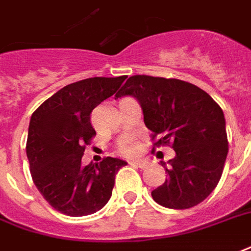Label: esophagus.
Instances as JSON below:
<instances>
[{"instance_id":"1","label":"esophagus","mask_w":251,"mask_h":251,"mask_svg":"<svg viewBox=\"0 0 251 251\" xmlns=\"http://www.w3.org/2000/svg\"><path fill=\"white\" fill-rule=\"evenodd\" d=\"M129 164H131L132 167H136V168H141V169L147 168V165H148V163L144 161V160H136V161H131Z\"/></svg>"}]
</instances>
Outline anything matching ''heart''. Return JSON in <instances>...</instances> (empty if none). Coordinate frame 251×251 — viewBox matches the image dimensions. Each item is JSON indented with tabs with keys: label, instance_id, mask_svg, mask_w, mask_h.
<instances>
[{
	"label": "heart",
	"instance_id": "heart-1",
	"mask_svg": "<svg viewBox=\"0 0 251 251\" xmlns=\"http://www.w3.org/2000/svg\"><path fill=\"white\" fill-rule=\"evenodd\" d=\"M120 151H122V153L123 154L131 156V154H135L137 152V144L135 141H128V143H126V144L122 146Z\"/></svg>",
	"mask_w": 251,
	"mask_h": 251
}]
</instances>
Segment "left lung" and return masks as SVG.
<instances>
[{"label": "left lung", "mask_w": 251, "mask_h": 251, "mask_svg": "<svg viewBox=\"0 0 251 251\" xmlns=\"http://www.w3.org/2000/svg\"><path fill=\"white\" fill-rule=\"evenodd\" d=\"M136 98L153 146H172L175 159L165 167L168 178L152 190L161 206L189 209L202 202L221 178L226 156L225 116L204 90L180 79L133 75L116 98ZM165 165V163H163Z\"/></svg>", "instance_id": "obj_1"}]
</instances>
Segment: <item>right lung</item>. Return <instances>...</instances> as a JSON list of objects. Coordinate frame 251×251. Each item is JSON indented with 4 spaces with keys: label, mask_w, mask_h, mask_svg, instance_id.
Instances as JSON below:
<instances>
[{
    "label": "right lung",
    "mask_w": 251,
    "mask_h": 251,
    "mask_svg": "<svg viewBox=\"0 0 251 251\" xmlns=\"http://www.w3.org/2000/svg\"><path fill=\"white\" fill-rule=\"evenodd\" d=\"M126 78L97 76L67 84L31 115L26 154L33 181L43 199L66 216L100 210L111 199L116 173L127 164L104 157L82 165L84 148L97 135L92 110L112 97Z\"/></svg>",
    "instance_id": "right-lung-1"
}]
</instances>
